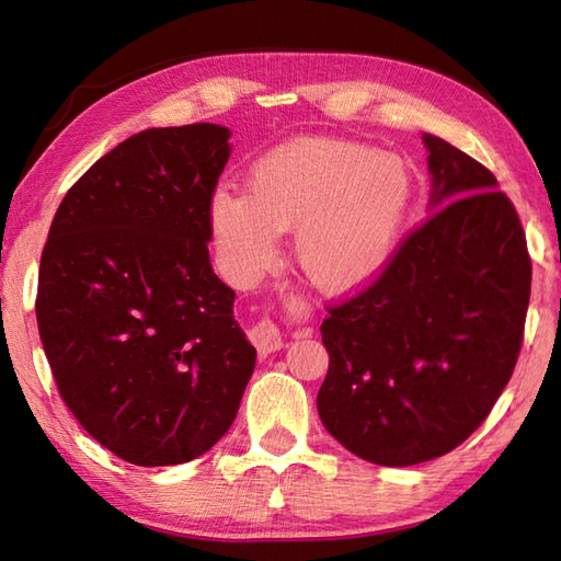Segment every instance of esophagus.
I'll list each match as a JSON object with an SVG mask.
<instances>
[{
    "label": "esophagus",
    "mask_w": 561,
    "mask_h": 561,
    "mask_svg": "<svg viewBox=\"0 0 561 561\" xmlns=\"http://www.w3.org/2000/svg\"><path fill=\"white\" fill-rule=\"evenodd\" d=\"M250 340H252V345L259 350V354H264V357H266V354L278 352L283 347V337H280L278 325L268 321V319L256 321L250 328Z\"/></svg>",
    "instance_id": "esophagus-1"
}]
</instances>
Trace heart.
Returning a JSON list of instances; mask_svg holds the SVG:
<instances>
[{"instance_id": "b5f03b06", "label": "heart", "mask_w": 561, "mask_h": 561, "mask_svg": "<svg viewBox=\"0 0 561 561\" xmlns=\"http://www.w3.org/2000/svg\"><path fill=\"white\" fill-rule=\"evenodd\" d=\"M412 197L404 161L359 145L302 138L259 159L248 193L218 187L209 226L230 280L254 283L276 262L280 233L325 295H347L386 268Z\"/></svg>"}]
</instances>
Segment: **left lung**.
I'll return each mask as SVG.
<instances>
[{
  "label": "left lung",
  "mask_w": 561,
  "mask_h": 561,
  "mask_svg": "<svg viewBox=\"0 0 561 561\" xmlns=\"http://www.w3.org/2000/svg\"><path fill=\"white\" fill-rule=\"evenodd\" d=\"M428 221L378 280L321 323L325 431L380 467L447 455L510 383L530 297V259L495 175L423 133Z\"/></svg>",
  "instance_id": "obj_1"
}]
</instances>
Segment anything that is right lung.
<instances>
[{
    "label": "right lung",
    "mask_w": 561,
    "mask_h": 561,
    "mask_svg": "<svg viewBox=\"0 0 561 561\" xmlns=\"http://www.w3.org/2000/svg\"><path fill=\"white\" fill-rule=\"evenodd\" d=\"M228 138L216 123L130 135L68 190L39 259L37 328L61 398L135 467L211 449L254 371L207 248Z\"/></svg>",
    "instance_id": "obj_1"
}]
</instances>
